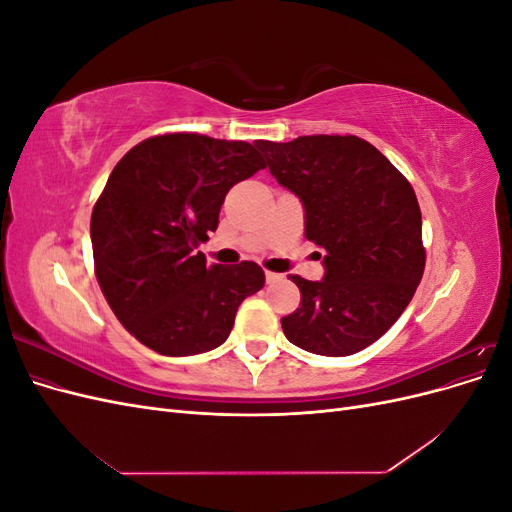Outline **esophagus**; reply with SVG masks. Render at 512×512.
I'll return each instance as SVG.
<instances>
[{"mask_svg":"<svg viewBox=\"0 0 512 512\" xmlns=\"http://www.w3.org/2000/svg\"><path fill=\"white\" fill-rule=\"evenodd\" d=\"M265 280H267V284H275V282L282 280V275L280 273H273V271H267L265 273Z\"/></svg>","mask_w":512,"mask_h":512,"instance_id":"esophagus-1","label":"esophagus"}]
</instances>
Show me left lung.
<instances>
[{
	"label": "left lung",
	"instance_id": "8db88e82",
	"mask_svg": "<svg viewBox=\"0 0 512 512\" xmlns=\"http://www.w3.org/2000/svg\"><path fill=\"white\" fill-rule=\"evenodd\" d=\"M256 147L277 183L299 196L305 237L322 250L320 282L292 275L301 305L282 318L288 342L322 356L374 344L404 314L425 271L412 185L359 136L316 134Z\"/></svg>",
	"mask_w": 512,
	"mask_h": 512
}]
</instances>
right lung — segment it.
I'll use <instances>...</instances> for the list:
<instances>
[{
	"label": "right lung",
	"mask_w": 512,
	"mask_h": 512,
	"mask_svg": "<svg viewBox=\"0 0 512 512\" xmlns=\"http://www.w3.org/2000/svg\"><path fill=\"white\" fill-rule=\"evenodd\" d=\"M265 160L254 145L203 134L151 136L108 177L91 213L98 284L117 320L164 356L222 346L245 297L265 286L256 262L207 265L232 185Z\"/></svg>",
	"instance_id": "right-lung-1"
}]
</instances>
